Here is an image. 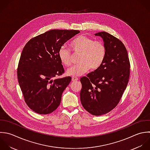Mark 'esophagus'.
<instances>
[{
	"label": "esophagus",
	"mask_w": 150,
	"mask_h": 150,
	"mask_svg": "<svg viewBox=\"0 0 150 150\" xmlns=\"http://www.w3.org/2000/svg\"><path fill=\"white\" fill-rule=\"evenodd\" d=\"M78 78H77V77H76V76H72V81H78Z\"/></svg>",
	"instance_id": "esophagus-1"
}]
</instances>
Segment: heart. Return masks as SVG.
I'll return each instance as SVG.
<instances>
[{"instance_id":"b5f03b06","label":"heart","mask_w":150,"mask_h":150,"mask_svg":"<svg viewBox=\"0 0 150 150\" xmlns=\"http://www.w3.org/2000/svg\"><path fill=\"white\" fill-rule=\"evenodd\" d=\"M69 45L76 54H80L79 64L69 68L68 75L80 76L91 69L95 71L99 69L105 61L106 56V47L102 41H95L86 35H79L73 39ZM58 56L61 62L66 67L72 64V55L70 50L62 46L58 50Z\"/></svg>"}]
</instances>
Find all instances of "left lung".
<instances>
[{"label":"left lung","mask_w":150,"mask_h":150,"mask_svg":"<svg viewBox=\"0 0 150 150\" xmlns=\"http://www.w3.org/2000/svg\"><path fill=\"white\" fill-rule=\"evenodd\" d=\"M95 35L103 38L106 56L99 69L81 78L80 98L87 112L101 116L119 103L129 82L130 64L127 50L119 39L105 31Z\"/></svg>","instance_id":"8db88e82"}]
</instances>
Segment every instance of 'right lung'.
I'll use <instances>...</instances> for the list:
<instances>
[{"label":"right lung","mask_w":150,"mask_h":150,"mask_svg":"<svg viewBox=\"0 0 150 150\" xmlns=\"http://www.w3.org/2000/svg\"><path fill=\"white\" fill-rule=\"evenodd\" d=\"M79 32L51 30L32 38L23 48L17 74L24 101L34 112L47 115L59 106L62 92L71 77L53 80L65 72L58 50Z\"/></svg>","instance_id":"obj_1"}]
</instances>
